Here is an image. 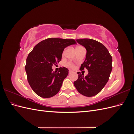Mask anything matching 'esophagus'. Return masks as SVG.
I'll return each mask as SVG.
<instances>
[{"mask_svg":"<svg viewBox=\"0 0 134 134\" xmlns=\"http://www.w3.org/2000/svg\"><path fill=\"white\" fill-rule=\"evenodd\" d=\"M72 72V71L71 70H70V69H69V74H70V73H71V72Z\"/></svg>","mask_w":134,"mask_h":134,"instance_id":"obj_1","label":"esophagus"}]
</instances>
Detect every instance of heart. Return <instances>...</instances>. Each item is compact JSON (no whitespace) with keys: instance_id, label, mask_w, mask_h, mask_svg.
Here are the masks:
<instances>
[{"instance_id":"obj_1","label":"heart","mask_w":134,"mask_h":134,"mask_svg":"<svg viewBox=\"0 0 134 134\" xmlns=\"http://www.w3.org/2000/svg\"><path fill=\"white\" fill-rule=\"evenodd\" d=\"M82 47H83L82 46H77V47H76V50H78V49H79V48H82ZM66 66H68V67L72 68H74V65L73 64H72V63H71V62H68V63L66 64Z\"/></svg>"}]
</instances>
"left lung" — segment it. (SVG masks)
I'll use <instances>...</instances> for the list:
<instances>
[{
	"instance_id": "1",
	"label": "left lung",
	"mask_w": 134,
	"mask_h": 134,
	"mask_svg": "<svg viewBox=\"0 0 134 134\" xmlns=\"http://www.w3.org/2000/svg\"><path fill=\"white\" fill-rule=\"evenodd\" d=\"M76 42L87 50L86 58L80 70L86 68L88 74L78 72V78L74 82L77 91L86 97L99 93L107 83L112 69V56L102 43L89 38L77 39Z\"/></svg>"
}]
</instances>
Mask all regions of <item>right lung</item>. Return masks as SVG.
<instances>
[{"label":"right lung","mask_w":134,"mask_h":134,"mask_svg":"<svg viewBox=\"0 0 134 134\" xmlns=\"http://www.w3.org/2000/svg\"><path fill=\"white\" fill-rule=\"evenodd\" d=\"M73 39L48 38L39 42L30 52L25 69L28 83L36 94L50 98L59 92L69 70L60 67L53 71L52 66L62 60L64 48L75 44Z\"/></svg>","instance_id":"1"}]
</instances>
